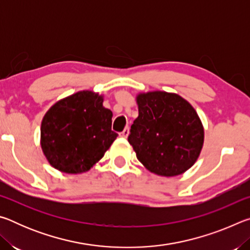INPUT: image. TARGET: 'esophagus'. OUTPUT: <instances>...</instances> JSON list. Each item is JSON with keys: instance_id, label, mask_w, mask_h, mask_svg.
<instances>
[{"instance_id": "1", "label": "esophagus", "mask_w": 250, "mask_h": 250, "mask_svg": "<svg viewBox=\"0 0 250 250\" xmlns=\"http://www.w3.org/2000/svg\"><path fill=\"white\" fill-rule=\"evenodd\" d=\"M120 135L121 137H124V138H126L129 135V129L128 128H125L124 131H122V132L120 133Z\"/></svg>"}]
</instances>
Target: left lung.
I'll use <instances>...</instances> for the list:
<instances>
[{"label":"left lung","mask_w":250,"mask_h":250,"mask_svg":"<svg viewBox=\"0 0 250 250\" xmlns=\"http://www.w3.org/2000/svg\"><path fill=\"white\" fill-rule=\"evenodd\" d=\"M139 116L128 141L138 160L161 176L180 175L194 166L204 143V128L192 104L177 94L142 92Z\"/></svg>","instance_id":"1"}]
</instances>
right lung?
I'll use <instances>...</instances> for the list:
<instances>
[{"label": "right lung", "mask_w": 250, "mask_h": 250, "mask_svg": "<svg viewBox=\"0 0 250 250\" xmlns=\"http://www.w3.org/2000/svg\"><path fill=\"white\" fill-rule=\"evenodd\" d=\"M104 96L78 91L57 101L42 120L41 146L50 166L67 174L89 171L118 134L111 130L112 112Z\"/></svg>", "instance_id": "1"}]
</instances>
